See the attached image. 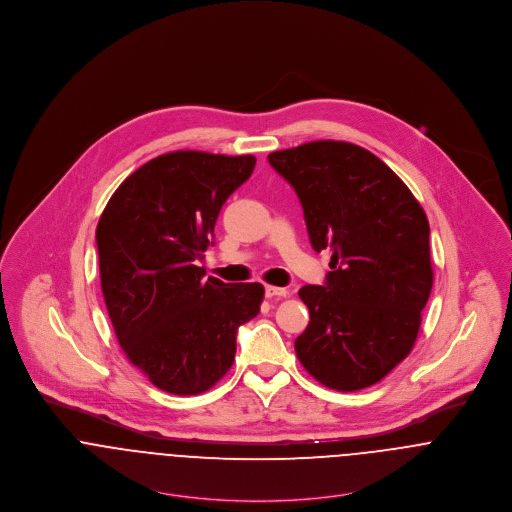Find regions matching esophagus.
<instances>
[{
	"mask_svg": "<svg viewBox=\"0 0 512 512\" xmlns=\"http://www.w3.org/2000/svg\"><path fill=\"white\" fill-rule=\"evenodd\" d=\"M290 292L286 288H278V286H266V297H288Z\"/></svg>",
	"mask_w": 512,
	"mask_h": 512,
	"instance_id": "esophagus-1",
	"label": "esophagus"
}]
</instances>
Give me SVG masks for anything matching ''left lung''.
Listing matches in <instances>:
<instances>
[{
  "label": "left lung",
  "mask_w": 512,
  "mask_h": 512,
  "mask_svg": "<svg viewBox=\"0 0 512 512\" xmlns=\"http://www.w3.org/2000/svg\"><path fill=\"white\" fill-rule=\"evenodd\" d=\"M268 161L295 189L313 250H331L325 284L299 290L309 325L297 359L327 388H368L416 343L434 284L428 217L365 147L321 140Z\"/></svg>",
  "instance_id": "8db88e82"
}]
</instances>
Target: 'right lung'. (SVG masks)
<instances>
[{"instance_id":"obj_1","label":"right lung","mask_w":512,"mask_h":512,"mask_svg":"<svg viewBox=\"0 0 512 512\" xmlns=\"http://www.w3.org/2000/svg\"><path fill=\"white\" fill-rule=\"evenodd\" d=\"M254 155L163 153L110 197L96 226L100 284L128 361L153 386L195 396L228 372L238 327L260 313L262 284H224L197 266L224 201Z\"/></svg>"}]
</instances>
